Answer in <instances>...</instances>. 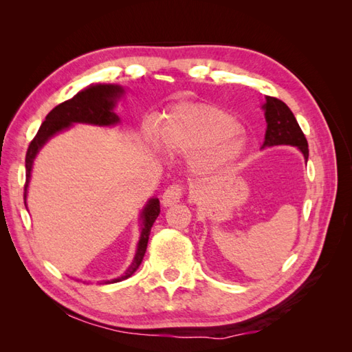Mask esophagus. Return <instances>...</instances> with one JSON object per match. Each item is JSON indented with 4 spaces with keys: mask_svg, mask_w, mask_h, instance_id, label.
Instances as JSON below:
<instances>
[{
    "mask_svg": "<svg viewBox=\"0 0 352 352\" xmlns=\"http://www.w3.org/2000/svg\"><path fill=\"white\" fill-rule=\"evenodd\" d=\"M183 193H184L183 186H180V184H172V186H169V188H168L166 190H164L163 197H162L163 206L169 207V206H174V204H177V203H180V199L183 198Z\"/></svg>",
    "mask_w": 352,
    "mask_h": 352,
    "instance_id": "obj_1",
    "label": "esophagus"
}]
</instances>
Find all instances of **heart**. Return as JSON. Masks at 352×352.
Here are the masks:
<instances>
[{
	"mask_svg": "<svg viewBox=\"0 0 352 352\" xmlns=\"http://www.w3.org/2000/svg\"><path fill=\"white\" fill-rule=\"evenodd\" d=\"M148 138L154 142V134ZM160 138L170 154L199 151L203 169H227L242 159L246 138L236 118L210 104H178L164 116Z\"/></svg>",
	"mask_w": 352,
	"mask_h": 352,
	"instance_id": "1",
	"label": "heart"
}]
</instances>
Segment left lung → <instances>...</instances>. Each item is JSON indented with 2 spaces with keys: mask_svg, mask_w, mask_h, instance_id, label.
Returning a JSON list of instances; mask_svg holds the SVG:
<instances>
[{
  "mask_svg": "<svg viewBox=\"0 0 352 352\" xmlns=\"http://www.w3.org/2000/svg\"><path fill=\"white\" fill-rule=\"evenodd\" d=\"M263 110L267 124L263 148L274 145H292L300 148L304 159L307 160V139H305L301 126L298 125L292 110L281 100L274 98V96H266Z\"/></svg>",
  "mask_w": 352,
  "mask_h": 352,
  "instance_id": "8db88e82",
  "label": "left lung"
}]
</instances>
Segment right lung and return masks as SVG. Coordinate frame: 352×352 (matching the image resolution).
<instances>
[{
    "instance_id": "1",
    "label": "right lung",
    "mask_w": 352,
    "mask_h": 352,
    "mask_svg": "<svg viewBox=\"0 0 352 352\" xmlns=\"http://www.w3.org/2000/svg\"><path fill=\"white\" fill-rule=\"evenodd\" d=\"M124 94V89L118 85H92L86 87L85 91L78 92L74 98L58 104L52 109L45 118L39 131L34 136V139L30 142L27 155H25V186H24V203L27 199V189L30 183V175H32L33 162L36 159L39 149L45 145L50 138L54 136L58 131L69 129L72 124H92V125H115L119 122V118L115 113V104L116 100ZM160 213V201L157 198H151L148 201L144 210H142V233L138 243V251L134 256L133 263L126 269V272L115 280L102 281L104 284L109 283H118L125 278H129L136 269L140 266L142 260H144L149 233H151V227L155 222L157 216Z\"/></svg>"
}]
</instances>
